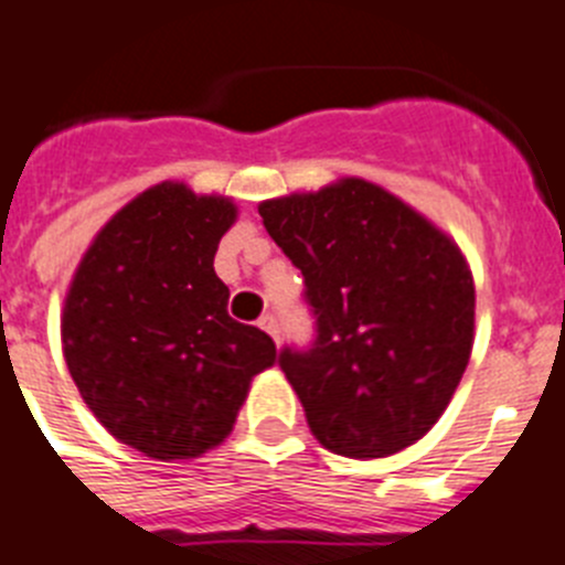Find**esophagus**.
Wrapping results in <instances>:
<instances>
[{
    "instance_id": "34e87169",
    "label": "esophagus",
    "mask_w": 565,
    "mask_h": 565,
    "mask_svg": "<svg viewBox=\"0 0 565 565\" xmlns=\"http://www.w3.org/2000/svg\"><path fill=\"white\" fill-rule=\"evenodd\" d=\"M258 327H260V330H264V333H269L275 341H278V319H275L273 312H267V316H260Z\"/></svg>"
}]
</instances>
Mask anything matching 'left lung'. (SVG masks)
<instances>
[{"mask_svg": "<svg viewBox=\"0 0 565 565\" xmlns=\"http://www.w3.org/2000/svg\"><path fill=\"white\" fill-rule=\"evenodd\" d=\"M301 269L319 335L281 371L327 451L382 459L428 434L473 348V275L457 241L364 178L258 203Z\"/></svg>", "mask_w": 565, "mask_h": 565, "instance_id": "obj_1", "label": "left lung"}]
</instances>
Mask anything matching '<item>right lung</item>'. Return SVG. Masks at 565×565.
Here are the masks:
<instances>
[{"instance_id":"right-lung-1","label":"right lung","mask_w":565,"mask_h":565,"mask_svg":"<svg viewBox=\"0 0 565 565\" xmlns=\"http://www.w3.org/2000/svg\"><path fill=\"white\" fill-rule=\"evenodd\" d=\"M238 221L226 194L163 180L94 235L65 292L63 355L99 425L151 459H194L235 428L253 379L275 364L264 330L226 312L215 275Z\"/></svg>"}]
</instances>
